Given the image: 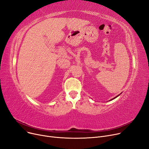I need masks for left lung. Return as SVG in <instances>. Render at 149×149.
<instances>
[{
    "label": "left lung",
    "instance_id": "obj_1",
    "mask_svg": "<svg viewBox=\"0 0 149 149\" xmlns=\"http://www.w3.org/2000/svg\"><path fill=\"white\" fill-rule=\"evenodd\" d=\"M119 95H118V96H116V97H114V98H113V99H111V100H113V99H114V98H116V97H118V96H119Z\"/></svg>",
    "mask_w": 149,
    "mask_h": 149
}]
</instances>
